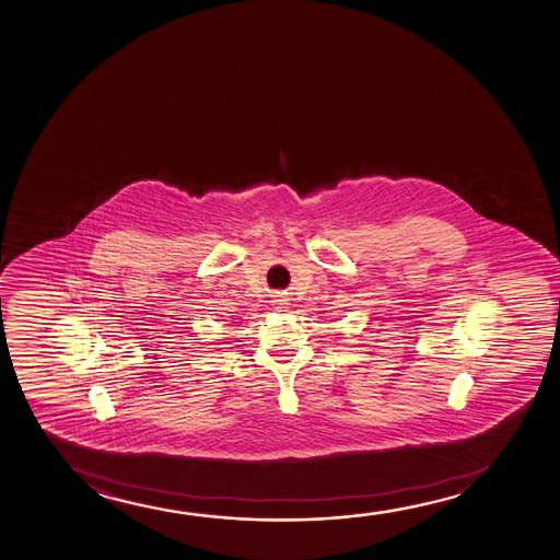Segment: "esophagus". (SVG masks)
<instances>
[{"instance_id":"obj_1","label":"esophagus","mask_w":560,"mask_h":560,"mask_svg":"<svg viewBox=\"0 0 560 560\" xmlns=\"http://www.w3.org/2000/svg\"><path fill=\"white\" fill-rule=\"evenodd\" d=\"M273 306H276L277 312H287L289 306H291V302H289L287 296H276V300H273Z\"/></svg>"}]
</instances>
